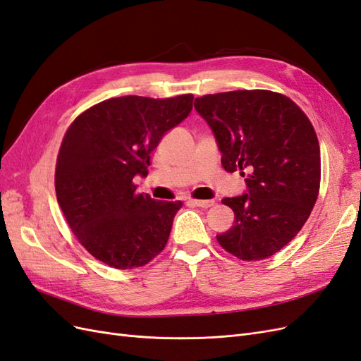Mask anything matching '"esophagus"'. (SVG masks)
<instances>
[{
	"label": "esophagus",
	"instance_id": "esophagus-1",
	"mask_svg": "<svg viewBox=\"0 0 361 361\" xmlns=\"http://www.w3.org/2000/svg\"><path fill=\"white\" fill-rule=\"evenodd\" d=\"M189 204L197 205V207H201V209H207V207H212L214 201L213 200H189Z\"/></svg>",
	"mask_w": 361,
	"mask_h": 361
}]
</instances>
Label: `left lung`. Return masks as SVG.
<instances>
[{
  "mask_svg": "<svg viewBox=\"0 0 361 361\" xmlns=\"http://www.w3.org/2000/svg\"><path fill=\"white\" fill-rule=\"evenodd\" d=\"M226 172L240 171L246 192L222 202L233 226L218 234L240 260H263L300 233L317 200L321 149L312 122L292 99L271 90H234L195 98Z\"/></svg>",
  "mask_w": 361,
  "mask_h": 361,
  "instance_id": "8db88e82",
  "label": "left lung"
}]
</instances>
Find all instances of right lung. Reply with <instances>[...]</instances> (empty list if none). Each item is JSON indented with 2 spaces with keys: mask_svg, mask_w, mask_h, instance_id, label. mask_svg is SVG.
<instances>
[{
  "mask_svg": "<svg viewBox=\"0 0 361 361\" xmlns=\"http://www.w3.org/2000/svg\"><path fill=\"white\" fill-rule=\"evenodd\" d=\"M192 95L121 97L90 107L71 123L56 166V195L78 242L116 269L147 264L166 245L180 201L136 193L149 154L192 111Z\"/></svg>",
  "mask_w": 361,
  "mask_h": 361,
  "instance_id": "add662e5",
  "label": "right lung"
}]
</instances>
